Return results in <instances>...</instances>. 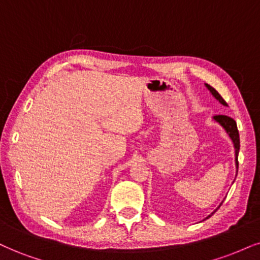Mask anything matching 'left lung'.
Returning <instances> with one entry per match:
<instances>
[{
	"instance_id": "obj_1",
	"label": "left lung",
	"mask_w": 260,
	"mask_h": 260,
	"mask_svg": "<svg viewBox=\"0 0 260 260\" xmlns=\"http://www.w3.org/2000/svg\"><path fill=\"white\" fill-rule=\"evenodd\" d=\"M207 89L210 90L211 92H212V95L214 96V98L218 100L220 104L224 105V106H228V104H226L225 100L222 98V96L219 95V92L216 90V89L212 88L211 85L206 84ZM214 120L218 121V123L222 125V126L225 129L226 133H228V135L230 136V139L233 140L234 142V147H235V155H236V168H239V161H238V155H239V150H240V135H239V130H238V125H236V121L233 119V118L228 117V115H223V114H218V115H214ZM214 213V212H213ZM213 213H211L210 216H212ZM207 217V218H208Z\"/></svg>"
}]
</instances>
